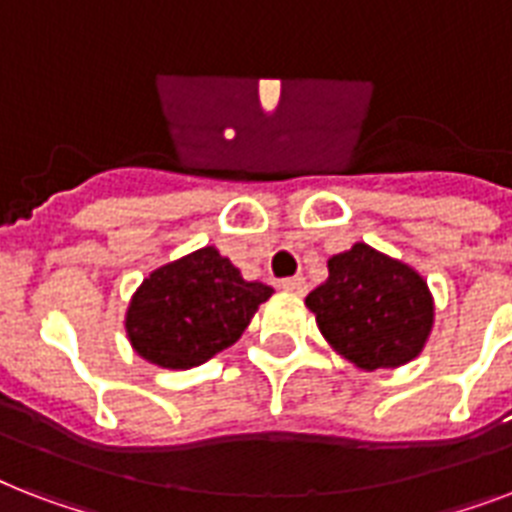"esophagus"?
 <instances>
[{"mask_svg": "<svg viewBox=\"0 0 512 512\" xmlns=\"http://www.w3.org/2000/svg\"><path fill=\"white\" fill-rule=\"evenodd\" d=\"M279 287L289 292V295H305L308 292V281L303 276H292V279H281Z\"/></svg>", "mask_w": 512, "mask_h": 512, "instance_id": "1", "label": "esophagus"}]
</instances>
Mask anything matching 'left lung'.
Instances as JSON below:
<instances>
[{
  "label": "left lung",
  "mask_w": 512,
  "mask_h": 512,
  "mask_svg": "<svg viewBox=\"0 0 512 512\" xmlns=\"http://www.w3.org/2000/svg\"><path fill=\"white\" fill-rule=\"evenodd\" d=\"M329 279L305 297L324 340L364 372L409 364L425 348L436 305L412 265L358 241L329 257Z\"/></svg>",
  "instance_id": "1"
}]
</instances>
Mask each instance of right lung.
I'll return each instance as SVG.
<instances>
[{
    "instance_id": "add662e5",
    "label": "right lung",
    "mask_w": 512,
    "mask_h": 512,
    "mask_svg": "<svg viewBox=\"0 0 512 512\" xmlns=\"http://www.w3.org/2000/svg\"><path fill=\"white\" fill-rule=\"evenodd\" d=\"M273 295L263 281H247L215 247L148 273L132 295L124 329L132 350L162 369H191L231 348Z\"/></svg>"
}]
</instances>
